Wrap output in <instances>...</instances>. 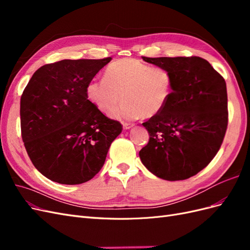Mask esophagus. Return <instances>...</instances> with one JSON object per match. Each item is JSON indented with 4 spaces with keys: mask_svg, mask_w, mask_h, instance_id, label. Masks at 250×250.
Masks as SVG:
<instances>
[{
    "mask_svg": "<svg viewBox=\"0 0 250 250\" xmlns=\"http://www.w3.org/2000/svg\"><path fill=\"white\" fill-rule=\"evenodd\" d=\"M133 126H134V124H132V123H123L124 129H130V128Z\"/></svg>",
    "mask_w": 250,
    "mask_h": 250,
    "instance_id": "34e87169",
    "label": "esophagus"
}]
</instances>
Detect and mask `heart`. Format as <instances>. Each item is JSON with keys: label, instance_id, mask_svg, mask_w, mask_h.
I'll return each instance as SVG.
<instances>
[{"label": "heart", "instance_id": "heart-1", "mask_svg": "<svg viewBox=\"0 0 250 250\" xmlns=\"http://www.w3.org/2000/svg\"><path fill=\"white\" fill-rule=\"evenodd\" d=\"M89 102L104 113L113 111L118 120L152 118L167 106L173 92L171 74L163 67H152L138 59L123 58L111 62L104 80H90L85 88Z\"/></svg>", "mask_w": 250, "mask_h": 250}]
</instances>
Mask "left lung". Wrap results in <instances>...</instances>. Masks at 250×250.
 <instances>
[{
  "label": "left lung",
  "instance_id": "left-lung-1",
  "mask_svg": "<svg viewBox=\"0 0 250 250\" xmlns=\"http://www.w3.org/2000/svg\"><path fill=\"white\" fill-rule=\"evenodd\" d=\"M143 60L171 74L173 92L164 110L143 123L150 138L141 161L162 179L190 178L207 167L223 142L229 121L225 80L197 56Z\"/></svg>",
  "mask_w": 250,
  "mask_h": 250
}]
</instances>
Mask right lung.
Segmentation results:
<instances>
[{
    "mask_svg": "<svg viewBox=\"0 0 250 250\" xmlns=\"http://www.w3.org/2000/svg\"><path fill=\"white\" fill-rule=\"evenodd\" d=\"M110 60L64 59L42 65L21 97L22 142L34 167L52 181L79 185L92 179L122 131L85 92Z\"/></svg>",
    "mask_w": 250,
    "mask_h": 250,
    "instance_id": "add662e5",
    "label": "right lung"
}]
</instances>
